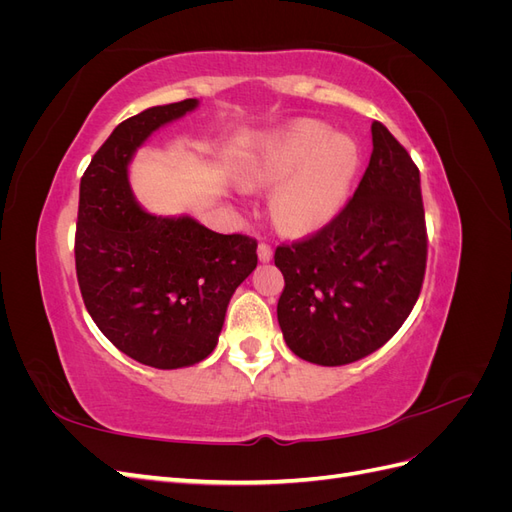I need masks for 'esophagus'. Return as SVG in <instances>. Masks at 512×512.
<instances>
[{
    "mask_svg": "<svg viewBox=\"0 0 512 512\" xmlns=\"http://www.w3.org/2000/svg\"><path fill=\"white\" fill-rule=\"evenodd\" d=\"M258 258H260L262 262H269V260L273 258V247H271L269 243L262 241V243L258 245Z\"/></svg>",
    "mask_w": 512,
    "mask_h": 512,
    "instance_id": "1",
    "label": "esophagus"
}]
</instances>
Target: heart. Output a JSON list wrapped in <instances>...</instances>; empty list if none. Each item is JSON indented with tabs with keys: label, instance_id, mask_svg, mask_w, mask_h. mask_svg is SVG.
I'll use <instances>...</instances> for the list:
<instances>
[{
	"label": "heart",
	"instance_id": "1",
	"mask_svg": "<svg viewBox=\"0 0 512 512\" xmlns=\"http://www.w3.org/2000/svg\"><path fill=\"white\" fill-rule=\"evenodd\" d=\"M359 164L361 149L350 136L301 119L262 145L247 177L256 183L282 180L273 196L277 224L290 232H309L342 209Z\"/></svg>",
	"mask_w": 512,
	"mask_h": 512
}]
</instances>
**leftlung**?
<instances>
[{
  "mask_svg": "<svg viewBox=\"0 0 512 512\" xmlns=\"http://www.w3.org/2000/svg\"><path fill=\"white\" fill-rule=\"evenodd\" d=\"M369 166L320 230L277 245V320L303 361L346 365L384 346L410 316L427 267L421 175L410 153L371 123Z\"/></svg>",
  "mask_w": 512,
  "mask_h": 512,
  "instance_id": "left-lung-1",
  "label": "left lung"
}]
</instances>
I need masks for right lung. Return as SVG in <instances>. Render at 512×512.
<instances>
[{"instance_id": "obj_1", "label": "right lung", "mask_w": 512, "mask_h": 512, "mask_svg": "<svg viewBox=\"0 0 512 512\" xmlns=\"http://www.w3.org/2000/svg\"><path fill=\"white\" fill-rule=\"evenodd\" d=\"M196 104L188 98L121 121L81 177L74 260L87 312L108 342L158 369L213 352L232 292L258 265L256 239L220 235L192 218H158L130 192L136 147Z\"/></svg>"}]
</instances>
